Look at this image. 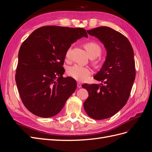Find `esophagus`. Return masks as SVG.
<instances>
[{
  "label": "esophagus",
  "mask_w": 152,
  "mask_h": 152,
  "mask_svg": "<svg viewBox=\"0 0 152 152\" xmlns=\"http://www.w3.org/2000/svg\"><path fill=\"white\" fill-rule=\"evenodd\" d=\"M77 87H79V88H80V87H82L81 83H80V82H78V83H77Z\"/></svg>",
  "instance_id": "obj_1"
}]
</instances>
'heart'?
<instances>
[{
    "instance_id": "heart-1",
    "label": "heart",
    "mask_w": 152,
    "mask_h": 152,
    "mask_svg": "<svg viewBox=\"0 0 152 152\" xmlns=\"http://www.w3.org/2000/svg\"><path fill=\"white\" fill-rule=\"evenodd\" d=\"M84 48L89 56H94L96 58L98 56L102 51L99 45L96 42H89L84 44ZM70 49L67 50L66 57L69 56ZM92 73L91 68L80 65H75L69 67L68 69V74L73 79L78 81H84Z\"/></svg>"
}]
</instances>
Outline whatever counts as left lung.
<instances>
[{"label":"left lung","instance_id":"8db88e82","mask_svg":"<svg viewBox=\"0 0 152 152\" xmlns=\"http://www.w3.org/2000/svg\"><path fill=\"white\" fill-rule=\"evenodd\" d=\"M87 31L98 39L107 50L103 65L94 77L102 83L82 86L89 93L84 103L86 112L95 120H102L117 113L129 97L136 76L134 51L126 37L110 27Z\"/></svg>","mask_w":152,"mask_h":152}]
</instances>
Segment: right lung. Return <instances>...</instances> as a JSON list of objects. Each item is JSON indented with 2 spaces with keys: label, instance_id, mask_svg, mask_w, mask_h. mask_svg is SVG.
<instances>
[{
  "label": "right lung",
  "instance_id": "obj_1",
  "mask_svg": "<svg viewBox=\"0 0 152 152\" xmlns=\"http://www.w3.org/2000/svg\"><path fill=\"white\" fill-rule=\"evenodd\" d=\"M87 37L82 28L47 26L23 42L15 79L22 102L31 113L48 118L62 110L77 88L74 79L63 77L66 53L73 42Z\"/></svg>",
  "mask_w": 152,
  "mask_h": 152
}]
</instances>
